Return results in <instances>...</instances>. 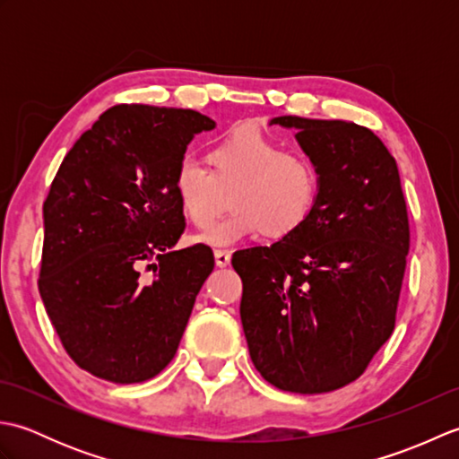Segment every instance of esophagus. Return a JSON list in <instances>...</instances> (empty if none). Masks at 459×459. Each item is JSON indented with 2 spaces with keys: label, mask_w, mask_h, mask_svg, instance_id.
I'll list each match as a JSON object with an SVG mask.
<instances>
[{
  "label": "esophagus",
  "mask_w": 459,
  "mask_h": 459,
  "mask_svg": "<svg viewBox=\"0 0 459 459\" xmlns=\"http://www.w3.org/2000/svg\"><path fill=\"white\" fill-rule=\"evenodd\" d=\"M214 264H217L219 268H227L230 264V252L214 250Z\"/></svg>",
  "instance_id": "1"
}]
</instances>
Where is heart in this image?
<instances>
[{
    "mask_svg": "<svg viewBox=\"0 0 459 459\" xmlns=\"http://www.w3.org/2000/svg\"><path fill=\"white\" fill-rule=\"evenodd\" d=\"M211 168L191 155L173 175L178 201L195 227L207 229L230 201V217L197 237L209 247H235L266 232L272 238L294 235L314 212L319 175L306 155L286 152L284 145L256 128H238L209 150Z\"/></svg>",
    "mask_w": 459,
    "mask_h": 459,
    "instance_id": "obj_1",
    "label": "heart"
}]
</instances>
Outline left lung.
<instances>
[{"mask_svg":"<svg viewBox=\"0 0 459 459\" xmlns=\"http://www.w3.org/2000/svg\"><path fill=\"white\" fill-rule=\"evenodd\" d=\"M270 124L296 130L319 195L294 235L232 256L242 329L270 385L331 393L363 375L394 329L411 247L401 175L363 126L298 116Z\"/></svg>","mask_w":459,"mask_h":459,"instance_id":"1","label":"left lung"}]
</instances>
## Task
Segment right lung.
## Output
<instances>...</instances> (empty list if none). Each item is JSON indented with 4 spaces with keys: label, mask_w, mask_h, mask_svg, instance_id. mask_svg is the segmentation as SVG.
Here are the masks:
<instances>
[{
    "label": "right lung",
    "mask_w": 459,
    "mask_h": 459,
    "mask_svg": "<svg viewBox=\"0 0 459 459\" xmlns=\"http://www.w3.org/2000/svg\"><path fill=\"white\" fill-rule=\"evenodd\" d=\"M195 110L120 104L66 153L43 204L39 294L76 365L118 385L168 367L204 280L209 247L175 250L185 229L173 175Z\"/></svg>",
    "instance_id": "1"
}]
</instances>
